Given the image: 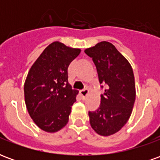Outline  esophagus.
Here are the masks:
<instances>
[{
    "label": "esophagus",
    "instance_id": "1",
    "mask_svg": "<svg viewBox=\"0 0 160 160\" xmlns=\"http://www.w3.org/2000/svg\"><path fill=\"white\" fill-rule=\"evenodd\" d=\"M88 92H89V90H88L87 88H86V89H83V90H80V96L83 98H85L87 97V94H88Z\"/></svg>",
    "mask_w": 160,
    "mask_h": 160
}]
</instances>
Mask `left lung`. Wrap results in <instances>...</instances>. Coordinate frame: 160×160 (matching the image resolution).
Listing matches in <instances>:
<instances>
[{
  "label": "left lung",
  "instance_id": "8db88e82",
  "mask_svg": "<svg viewBox=\"0 0 160 160\" xmlns=\"http://www.w3.org/2000/svg\"><path fill=\"white\" fill-rule=\"evenodd\" d=\"M85 53L92 58L100 84L107 86L99 108L88 113L90 124L97 134L109 136L120 130L130 118L135 100L133 69L117 48L106 41L85 49Z\"/></svg>",
  "mask_w": 160,
  "mask_h": 160
}]
</instances>
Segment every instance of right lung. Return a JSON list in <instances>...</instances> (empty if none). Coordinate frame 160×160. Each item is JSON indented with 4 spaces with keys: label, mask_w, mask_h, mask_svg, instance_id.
<instances>
[{
    "label": "right lung",
    "mask_w": 160,
    "mask_h": 160,
    "mask_svg": "<svg viewBox=\"0 0 160 160\" xmlns=\"http://www.w3.org/2000/svg\"><path fill=\"white\" fill-rule=\"evenodd\" d=\"M80 49L54 42L47 46L28 72L25 102L33 122L42 130L55 133L68 122L78 91L68 83V68Z\"/></svg>",
    "instance_id": "right-lung-1"
}]
</instances>
